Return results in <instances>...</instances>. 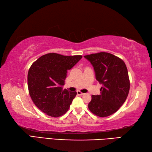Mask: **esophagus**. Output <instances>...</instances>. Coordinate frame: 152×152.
Listing matches in <instances>:
<instances>
[{
	"instance_id": "obj_1",
	"label": "esophagus",
	"mask_w": 152,
	"mask_h": 152,
	"mask_svg": "<svg viewBox=\"0 0 152 152\" xmlns=\"http://www.w3.org/2000/svg\"><path fill=\"white\" fill-rule=\"evenodd\" d=\"M77 94H78V95H83L85 94V93H82L81 91H77Z\"/></svg>"
}]
</instances>
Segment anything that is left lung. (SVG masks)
<instances>
[{
  "label": "left lung",
  "instance_id": "1",
  "mask_svg": "<svg viewBox=\"0 0 152 152\" xmlns=\"http://www.w3.org/2000/svg\"><path fill=\"white\" fill-rule=\"evenodd\" d=\"M84 57L91 63L96 80L102 85L101 95L91 96L88 108L96 115L107 117L118 110L128 96L130 81L127 66L120 58L106 52Z\"/></svg>",
  "mask_w": 152,
  "mask_h": 152
}]
</instances>
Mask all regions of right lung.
<instances>
[{"instance_id": "obj_1", "label": "right lung", "mask_w": 152, "mask_h": 152, "mask_svg": "<svg viewBox=\"0 0 152 152\" xmlns=\"http://www.w3.org/2000/svg\"><path fill=\"white\" fill-rule=\"evenodd\" d=\"M82 57L50 53L32 64L27 76L28 92L34 104L42 112L57 118L68 111L77 93L63 90V86L67 71Z\"/></svg>"}]
</instances>
